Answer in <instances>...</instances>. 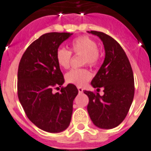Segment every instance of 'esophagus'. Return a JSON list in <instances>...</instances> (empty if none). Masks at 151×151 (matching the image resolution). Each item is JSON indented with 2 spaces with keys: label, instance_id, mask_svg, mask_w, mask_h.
<instances>
[{
  "label": "esophagus",
  "instance_id": "1",
  "mask_svg": "<svg viewBox=\"0 0 151 151\" xmlns=\"http://www.w3.org/2000/svg\"><path fill=\"white\" fill-rule=\"evenodd\" d=\"M78 90L79 93H82L83 92V88L81 87H78Z\"/></svg>",
  "mask_w": 151,
  "mask_h": 151
}]
</instances>
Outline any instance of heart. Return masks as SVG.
<instances>
[{
  "label": "heart",
  "instance_id": "obj_1",
  "mask_svg": "<svg viewBox=\"0 0 151 151\" xmlns=\"http://www.w3.org/2000/svg\"><path fill=\"white\" fill-rule=\"evenodd\" d=\"M71 50L74 54L83 55V63L91 66H96L99 62V52L96 42L88 36H81L71 42ZM71 52L64 48H59L56 52L57 63L61 67H70ZM92 74L86 69H73L66 74V81L77 86H83L90 80Z\"/></svg>",
  "mask_w": 151,
  "mask_h": 151
}]
</instances>
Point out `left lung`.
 Here are the masks:
<instances>
[{
	"mask_svg": "<svg viewBox=\"0 0 151 151\" xmlns=\"http://www.w3.org/2000/svg\"><path fill=\"white\" fill-rule=\"evenodd\" d=\"M88 33L99 37L105 49L103 63L91 82L97 91L103 88L104 94L84 91L89 99L88 113L98 128L114 129L124 121L133 100V72L125 52L114 39L103 32Z\"/></svg>",
	"mask_w": 151,
	"mask_h": 151,
	"instance_id": "obj_1",
	"label": "left lung"
}]
</instances>
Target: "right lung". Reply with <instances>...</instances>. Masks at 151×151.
Listing matches in <instances>:
<instances>
[{
  "label": "right lung",
  "instance_id": "add662e5",
  "mask_svg": "<svg viewBox=\"0 0 151 151\" xmlns=\"http://www.w3.org/2000/svg\"><path fill=\"white\" fill-rule=\"evenodd\" d=\"M72 34H43L27 48L18 69V97L27 117L39 129L52 133L68 128L73 99L78 93L73 84L53 92V88L64 83L56 52Z\"/></svg>",
  "mask_w": 151,
  "mask_h": 151
}]
</instances>
